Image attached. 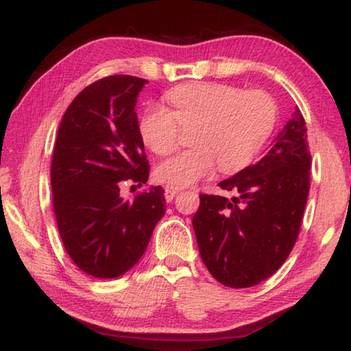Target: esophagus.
I'll return each mask as SVG.
<instances>
[{"instance_id":"esophagus-1","label":"esophagus","mask_w":351,"mask_h":351,"mask_svg":"<svg viewBox=\"0 0 351 351\" xmlns=\"http://www.w3.org/2000/svg\"><path fill=\"white\" fill-rule=\"evenodd\" d=\"M165 190V199H167V203H171V201H173V198L176 197V193L180 192L181 189H178V187H171V186H167L164 189Z\"/></svg>"}]
</instances>
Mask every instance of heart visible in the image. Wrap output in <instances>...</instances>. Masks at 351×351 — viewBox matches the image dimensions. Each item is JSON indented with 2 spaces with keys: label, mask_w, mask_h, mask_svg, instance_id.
Instances as JSON below:
<instances>
[{
  "label": "heart",
  "mask_w": 351,
  "mask_h": 351,
  "mask_svg": "<svg viewBox=\"0 0 351 351\" xmlns=\"http://www.w3.org/2000/svg\"><path fill=\"white\" fill-rule=\"evenodd\" d=\"M171 111L147 110L139 133L145 147L159 156L175 150L182 130L195 128L193 150L161 162L156 180L171 187H187L213 175L237 173L251 164L276 125L274 100L261 91L243 93L221 83H189L167 93Z\"/></svg>",
  "instance_id": "obj_1"
}]
</instances>
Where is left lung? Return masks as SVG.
<instances>
[{
	"label": "left lung",
	"instance_id": "obj_1",
	"mask_svg": "<svg viewBox=\"0 0 351 351\" xmlns=\"http://www.w3.org/2000/svg\"><path fill=\"white\" fill-rule=\"evenodd\" d=\"M310 169L305 119L295 106L258 162L218 182L237 197L199 195L192 224L213 278L229 288H249L280 268L299 235Z\"/></svg>",
	"mask_w": 351,
	"mask_h": 351
}]
</instances>
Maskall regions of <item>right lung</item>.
<instances>
[{
	"mask_svg": "<svg viewBox=\"0 0 351 351\" xmlns=\"http://www.w3.org/2000/svg\"><path fill=\"white\" fill-rule=\"evenodd\" d=\"M145 79L110 75L79 93L58 128L51 165L54 212L64 249L79 268L116 278L138 263L165 213L161 186L133 201L125 181H148L134 106Z\"/></svg>",
	"mask_w": 351,
	"mask_h": 351,
	"instance_id": "add662e5",
	"label": "right lung"
}]
</instances>
